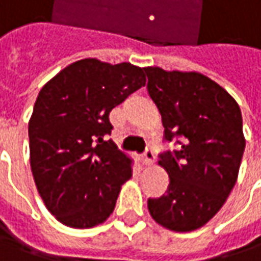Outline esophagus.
Returning <instances> with one entry per match:
<instances>
[{
  "mask_svg": "<svg viewBox=\"0 0 261 261\" xmlns=\"http://www.w3.org/2000/svg\"><path fill=\"white\" fill-rule=\"evenodd\" d=\"M154 161H155V155H154L152 148H146V151L144 152V155H142V164L144 166H152Z\"/></svg>",
  "mask_w": 261,
  "mask_h": 261,
  "instance_id": "1",
  "label": "esophagus"
}]
</instances>
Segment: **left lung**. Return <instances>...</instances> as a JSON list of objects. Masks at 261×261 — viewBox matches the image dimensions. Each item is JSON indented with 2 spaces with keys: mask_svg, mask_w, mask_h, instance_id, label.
I'll return each instance as SVG.
<instances>
[{
  "mask_svg": "<svg viewBox=\"0 0 261 261\" xmlns=\"http://www.w3.org/2000/svg\"><path fill=\"white\" fill-rule=\"evenodd\" d=\"M148 93L155 103L167 141L181 138L158 166L170 177L167 195L148 200L158 225L190 232L206 225L237 183L246 138L234 97L209 76L146 66Z\"/></svg>",
  "mask_w": 261,
  "mask_h": 261,
  "instance_id": "left-lung-1",
  "label": "left lung"
}]
</instances>
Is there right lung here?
I'll list each match as a JSON object with an SVG mask.
<instances>
[{
    "instance_id": "right-lung-1",
    "label": "right lung",
    "mask_w": 261,
    "mask_h": 261,
    "mask_svg": "<svg viewBox=\"0 0 261 261\" xmlns=\"http://www.w3.org/2000/svg\"><path fill=\"white\" fill-rule=\"evenodd\" d=\"M145 68L86 58L64 68L37 95L29 120L30 167L47 211L66 226L103 224L115 211L132 158L106 136L110 112L145 86Z\"/></svg>"
}]
</instances>
